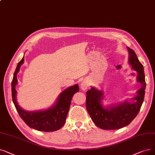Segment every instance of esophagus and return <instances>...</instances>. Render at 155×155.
<instances>
[{"label":"esophagus","mask_w":155,"mask_h":155,"mask_svg":"<svg viewBox=\"0 0 155 155\" xmlns=\"http://www.w3.org/2000/svg\"><path fill=\"white\" fill-rule=\"evenodd\" d=\"M89 87V83L87 80H84V81L80 84V88H81L82 90H85Z\"/></svg>","instance_id":"obj_1"}]
</instances>
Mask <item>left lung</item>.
Segmentation results:
<instances>
[{
	"label": "left lung",
	"instance_id": "obj_1",
	"mask_svg": "<svg viewBox=\"0 0 155 155\" xmlns=\"http://www.w3.org/2000/svg\"><path fill=\"white\" fill-rule=\"evenodd\" d=\"M129 52V63L133 70L137 71V81L142 85L137 91L138 95L134 97L136 102H124L117 106L103 108L101 100L103 99V92L94 87L86 92V108L89 115L98 127L104 130H117L130 124L137 116L144 101L146 82L143 64L140 63L136 52L128 48Z\"/></svg>",
	"mask_w": 155,
	"mask_h": 155
}]
</instances>
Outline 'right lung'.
I'll use <instances>...</instances> for the list:
<instances>
[{
	"mask_svg": "<svg viewBox=\"0 0 155 155\" xmlns=\"http://www.w3.org/2000/svg\"><path fill=\"white\" fill-rule=\"evenodd\" d=\"M24 62V57L20 61L15 71L11 83L12 98L20 117L30 128L42 132L56 131L64 125L74 94L79 91L77 84L64 90L59 96L56 104L45 111L28 112L23 110L16 102L15 86L18 82L17 73Z\"/></svg>",
	"mask_w": 155,
	"mask_h": 155,
	"instance_id": "right-lung-1",
	"label": "right lung"
}]
</instances>
